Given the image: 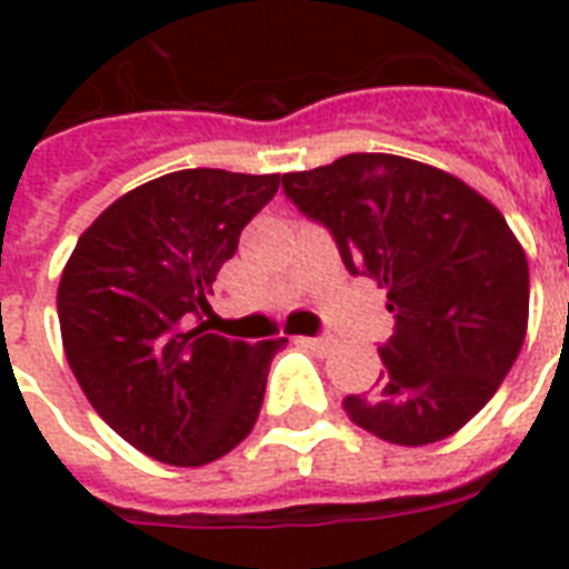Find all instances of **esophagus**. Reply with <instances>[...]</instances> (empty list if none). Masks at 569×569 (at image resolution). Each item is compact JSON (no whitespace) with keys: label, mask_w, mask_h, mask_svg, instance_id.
<instances>
[{"label":"esophagus","mask_w":569,"mask_h":569,"mask_svg":"<svg viewBox=\"0 0 569 569\" xmlns=\"http://www.w3.org/2000/svg\"><path fill=\"white\" fill-rule=\"evenodd\" d=\"M301 342L303 346H310L312 351H319V355H328V351L337 348V339L333 337H303Z\"/></svg>","instance_id":"1"}]
</instances>
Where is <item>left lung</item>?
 <instances>
[{
	"instance_id": "8db88e82",
	"label": "left lung",
	"mask_w": 569,
	"mask_h": 569,
	"mask_svg": "<svg viewBox=\"0 0 569 569\" xmlns=\"http://www.w3.org/2000/svg\"><path fill=\"white\" fill-rule=\"evenodd\" d=\"M286 197L333 232L351 274L396 316L387 375L348 396L351 422L396 446L460 431L511 372L529 328V259L485 194L433 164L351 153L283 173Z\"/></svg>"
}]
</instances>
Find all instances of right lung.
I'll list each match as a JSON object with an SVG mask.
<instances>
[{"instance_id": "right-lung-1", "label": "right lung", "mask_w": 569, "mask_h": 569, "mask_svg": "<svg viewBox=\"0 0 569 569\" xmlns=\"http://www.w3.org/2000/svg\"><path fill=\"white\" fill-rule=\"evenodd\" d=\"M280 173H164L118 197L79 236L58 283L67 363L91 407L141 455L203 467L257 425L271 357L191 316Z\"/></svg>"}]
</instances>
